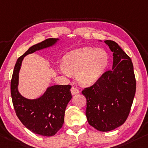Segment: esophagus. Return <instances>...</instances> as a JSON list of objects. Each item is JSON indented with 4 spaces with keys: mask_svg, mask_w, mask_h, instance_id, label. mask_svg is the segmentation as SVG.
Returning a JSON list of instances; mask_svg holds the SVG:
<instances>
[{
    "mask_svg": "<svg viewBox=\"0 0 148 148\" xmlns=\"http://www.w3.org/2000/svg\"><path fill=\"white\" fill-rule=\"evenodd\" d=\"M71 93L72 95L77 94V93H79V90L76 88H75V87H72L71 88Z\"/></svg>",
    "mask_w": 148,
    "mask_h": 148,
    "instance_id": "34e87169",
    "label": "esophagus"
}]
</instances>
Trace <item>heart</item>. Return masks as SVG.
I'll list each match as a JSON object with an SVG mask.
<instances>
[{
	"label": "heart",
	"instance_id": "b5f03b06",
	"mask_svg": "<svg viewBox=\"0 0 148 148\" xmlns=\"http://www.w3.org/2000/svg\"><path fill=\"white\" fill-rule=\"evenodd\" d=\"M109 61V55L103 49L83 47L70 51L64 56L60 72L66 76L76 73L78 82L88 86L101 78Z\"/></svg>",
	"mask_w": 148,
	"mask_h": 148
}]
</instances>
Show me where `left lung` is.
Returning a JSON list of instances; mask_svg holds the SVG:
<instances>
[{
  "label": "left lung",
  "instance_id": "left-lung-1",
  "mask_svg": "<svg viewBox=\"0 0 148 148\" xmlns=\"http://www.w3.org/2000/svg\"><path fill=\"white\" fill-rule=\"evenodd\" d=\"M113 55L111 70L82 91L86 98L88 123L101 132L114 130L125 123L136 93V78L130 58L116 42L106 40Z\"/></svg>",
  "mask_w": 148,
  "mask_h": 148
}]
</instances>
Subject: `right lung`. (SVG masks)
Masks as SVG:
<instances>
[{
    "instance_id": "add662e5",
    "label": "right lung",
    "mask_w": 148,
    "mask_h": 148,
    "mask_svg": "<svg viewBox=\"0 0 148 148\" xmlns=\"http://www.w3.org/2000/svg\"><path fill=\"white\" fill-rule=\"evenodd\" d=\"M58 39H47L31 47L18 58L11 79L12 100L18 118L32 132L43 136H54L64 123V112L72 99L70 85H55L47 89L44 94L36 99H28L18 90L19 72L25 56L53 45Z\"/></svg>"
}]
</instances>
